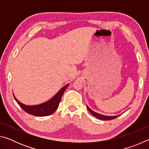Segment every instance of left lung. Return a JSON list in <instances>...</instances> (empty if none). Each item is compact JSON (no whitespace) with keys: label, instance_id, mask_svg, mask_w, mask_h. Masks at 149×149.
Instances as JSON below:
<instances>
[{"label":"left lung","instance_id":"1","mask_svg":"<svg viewBox=\"0 0 149 149\" xmlns=\"http://www.w3.org/2000/svg\"><path fill=\"white\" fill-rule=\"evenodd\" d=\"M87 108L88 109V110L89 111V112L93 116H94L95 118H98V119H100V120H113L114 119V118H116L117 117L119 116V115H117V116H105V115H102V114H99V113L97 112H95V111L92 110L91 108L88 107L87 105Z\"/></svg>","mask_w":149,"mask_h":149}]
</instances>
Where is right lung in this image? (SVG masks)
Returning <instances> with one entry per match:
<instances>
[{
	"label": "right lung",
	"instance_id": "1",
	"mask_svg": "<svg viewBox=\"0 0 149 149\" xmlns=\"http://www.w3.org/2000/svg\"><path fill=\"white\" fill-rule=\"evenodd\" d=\"M68 85L69 84L65 85L53 97L51 98L48 101L38 105H26L23 104V103L20 102L15 97L14 93L13 95L14 99L16 100L17 104L27 113L33 116H49L53 114L55 111L57 110L59 106V103L60 100H61L62 95Z\"/></svg>",
	"mask_w": 149,
	"mask_h": 149
}]
</instances>
